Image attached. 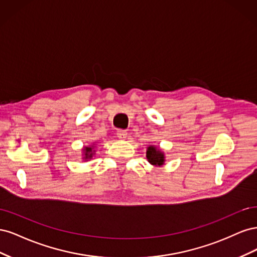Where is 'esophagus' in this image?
<instances>
[{
	"instance_id": "esophagus-1",
	"label": "esophagus",
	"mask_w": 257,
	"mask_h": 257,
	"mask_svg": "<svg viewBox=\"0 0 257 257\" xmlns=\"http://www.w3.org/2000/svg\"><path fill=\"white\" fill-rule=\"evenodd\" d=\"M116 136H118L120 139L126 138L127 136V132L125 130H118L116 131Z\"/></svg>"
}]
</instances>
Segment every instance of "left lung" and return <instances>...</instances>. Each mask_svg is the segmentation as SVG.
Wrapping results in <instances>:
<instances>
[{"label":"left lung","mask_w":257,"mask_h":257,"mask_svg":"<svg viewBox=\"0 0 257 257\" xmlns=\"http://www.w3.org/2000/svg\"><path fill=\"white\" fill-rule=\"evenodd\" d=\"M147 159L152 165H163L164 164V155L154 147H149L147 150Z\"/></svg>","instance_id":"left-lung-1"}]
</instances>
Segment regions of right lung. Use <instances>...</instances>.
Masks as SVG:
<instances>
[{
  "label": "right lung",
  "mask_w": 257,
  "mask_h": 257,
  "mask_svg": "<svg viewBox=\"0 0 257 257\" xmlns=\"http://www.w3.org/2000/svg\"><path fill=\"white\" fill-rule=\"evenodd\" d=\"M84 155H85V159H89L92 157V148H85L84 149Z\"/></svg>",
  "instance_id": "right-lung-1"
}]
</instances>
